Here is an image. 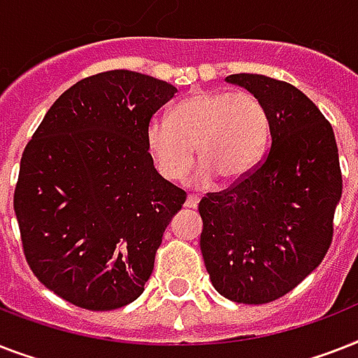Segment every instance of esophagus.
I'll return each instance as SVG.
<instances>
[{
  "mask_svg": "<svg viewBox=\"0 0 358 358\" xmlns=\"http://www.w3.org/2000/svg\"><path fill=\"white\" fill-rule=\"evenodd\" d=\"M197 203H199V196H196V194H188L185 205H187L188 208H196Z\"/></svg>",
  "mask_w": 358,
  "mask_h": 358,
  "instance_id": "obj_1",
  "label": "esophagus"
}]
</instances>
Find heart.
<instances>
[{
    "instance_id": "heart-1",
    "label": "heart",
    "mask_w": 358,
    "mask_h": 358,
    "mask_svg": "<svg viewBox=\"0 0 358 358\" xmlns=\"http://www.w3.org/2000/svg\"><path fill=\"white\" fill-rule=\"evenodd\" d=\"M270 138L264 103L251 92L203 90L187 96L171 108L170 120H151L145 144L162 177L179 181L192 168H201L194 185L205 187L218 176L236 181L253 170Z\"/></svg>"
}]
</instances>
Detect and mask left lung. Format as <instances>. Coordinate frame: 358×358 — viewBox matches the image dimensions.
Returning <instances> with one entry per match:
<instances>
[{
	"label": "left lung",
	"instance_id": "left-lung-1",
	"mask_svg": "<svg viewBox=\"0 0 358 358\" xmlns=\"http://www.w3.org/2000/svg\"><path fill=\"white\" fill-rule=\"evenodd\" d=\"M227 81L264 103L271 148L250 173L199 201V245L222 296L262 305L294 290L333 242L342 196L338 148L324 114L290 83L259 73Z\"/></svg>",
	"mask_w": 358,
	"mask_h": 358
}]
</instances>
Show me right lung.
<instances>
[{"mask_svg": "<svg viewBox=\"0 0 358 358\" xmlns=\"http://www.w3.org/2000/svg\"><path fill=\"white\" fill-rule=\"evenodd\" d=\"M176 92L138 71L85 77L25 145L14 188L22 248L36 279L68 303L113 310L144 292L164 229L187 199L145 144L153 114Z\"/></svg>", "mask_w": 358, "mask_h": 358, "instance_id": "right-lung-1", "label": "right lung"}]
</instances>
